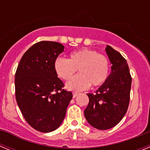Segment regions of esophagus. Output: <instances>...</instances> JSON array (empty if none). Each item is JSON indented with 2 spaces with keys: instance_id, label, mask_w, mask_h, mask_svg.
<instances>
[{
  "instance_id": "1",
  "label": "esophagus",
  "mask_w": 150,
  "mask_h": 150,
  "mask_svg": "<svg viewBox=\"0 0 150 150\" xmlns=\"http://www.w3.org/2000/svg\"><path fill=\"white\" fill-rule=\"evenodd\" d=\"M78 95H79V92H77V91H74V93H73V97H74V98H76Z\"/></svg>"
}]
</instances>
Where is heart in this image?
<instances>
[{"label": "heart", "mask_w": 150, "mask_h": 150, "mask_svg": "<svg viewBox=\"0 0 150 150\" xmlns=\"http://www.w3.org/2000/svg\"><path fill=\"white\" fill-rule=\"evenodd\" d=\"M57 75L64 80H69L79 69V74L67 83L69 90L82 91L90 85L99 86L108 79L110 62L105 55L96 50L82 49L70 54L69 59L58 58L54 62Z\"/></svg>", "instance_id": "b5f03b06"}]
</instances>
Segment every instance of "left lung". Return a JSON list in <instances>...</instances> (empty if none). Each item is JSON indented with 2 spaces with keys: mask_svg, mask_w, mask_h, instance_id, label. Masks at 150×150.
<instances>
[{
  "mask_svg": "<svg viewBox=\"0 0 150 150\" xmlns=\"http://www.w3.org/2000/svg\"><path fill=\"white\" fill-rule=\"evenodd\" d=\"M106 52L112 64V71L95 93L87 94L89 102L84 110L88 122L99 130L114 127L124 117L129 105L132 86L126 60L110 46H107Z\"/></svg>",
  "mask_w": 150,
  "mask_h": 150,
  "instance_id": "obj_1",
  "label": "left lung"
}]
</instances>
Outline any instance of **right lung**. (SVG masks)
<instances>
[{
	"label": "right lung",
	"mask_w": 150,
	"mask_h": 150,
	"mask_svg": "<svg viewBox=\"0 0 150 150\" xmlns=\"http://www.w3.org/2000/svg\"><path fill=\"white\" fill-rule=\"evenodd\" d=\"M64 46L53 41H40L24 53L15 74L16 99L25 120L40 132L60 126L73 98L64 89L54 62Z\"/></svg>",
	"instance_id": "right-lung-1"
}]
</instances>
